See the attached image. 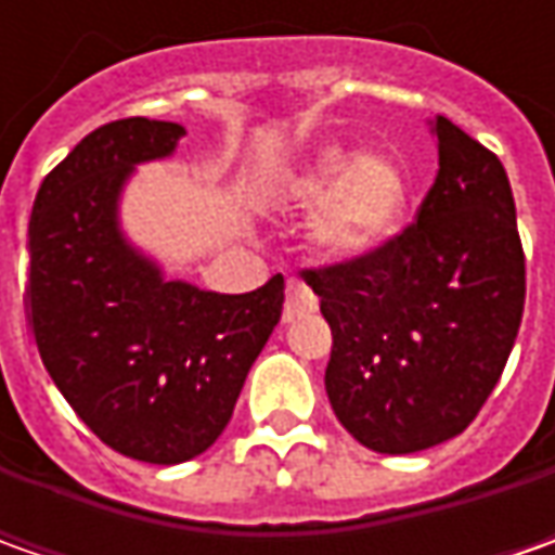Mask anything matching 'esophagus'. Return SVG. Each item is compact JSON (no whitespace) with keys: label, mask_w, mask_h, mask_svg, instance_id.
<instances>
[{"label":"esophagus","mask_w":555,"mask_h":555,"mask_svg":"<svg viewBox=\"0 0 555 555\" xmlns=\"http://www.w3.org/2000/svg\"><path fill=\"white\" fill-rule=\"evenodd\" d=\"M318 311V296L311 293L309 284L302 281H287V302H284V324L296 321V318H306Z\"/></svg>","instance_id":"34e87169"}]
</instances>
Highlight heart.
<instances>
[{
  "instance_id": "heart-1",
  "label": "heart",
  "mask_w": 555,
  "mask_h": 555,
  "mask_svg": "<svg viewBox=\"0 0 555 555\" xmlns=\"http://www.w3.org/2000/svg\"><path fill=\"white\" fill-rule=\"evenodd\" d=\"M284 197L314 206L311 241L331 259H371L404 231L414 184L389 154H358L349 144H321L287 182Z\"/></svg>"
}]
</instances>
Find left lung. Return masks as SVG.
Here are the masks:
<instances>
[{
    "label": "left lung",
    "mask_w": 555,
    "mask_h": 555,
    "mask_svg": "<svg viewBox=\"0 0 555 555\" xmlns=\"http://www.w3.org/2000/svg\"><path fill=\"white\" fill-rule=\"evenodd\" d=\"M429 129L438 172L416 222L371 259L302 271L333 331V414L376 454L460 436L522 324L525 256L506 169L451 119Z\"/></svg>",
    "instance_id": "1"
}]
</instances>
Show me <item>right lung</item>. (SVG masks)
Returning a JSON list of instances; mask_svg holds the SVG:
<instances>
[{
  "label": "right lung",
  "instance_id": "obj_1",
  "mask_svg": "<svg viewBox=\"0 0 555 555\" xmlns=\"http://www.w3.org/2000/svg\"><path fill=\"white\" fill-rule=\"evenodd\" d=\"M184 126L117 119L76 144L36 194L27 306L42 364L76 416L132 460L176 466L222 436L281 321L284 278L253 293L169 281L132 244L119 201Z\"/></svg>",
  "mask_w": 555,
  "mask_h": 555
}]
</instances>
